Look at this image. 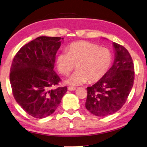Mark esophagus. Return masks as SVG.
Here are the masks:
<instances>
[{"label":"esophagus","instance_id":"34e87169","mask_svg":"<svg viewBox=\"0 0 147 147\" xmlns=\"http://www.w3.org/2000/svg\"><path fill=\"white\" fill-rule=\"evenodd\" d=\"M67 89H68V90H69V91H74V90H76V88L72 87V86H69L67 88Z\"/></svg>","mask_w":147,"mask_h":147}]
</instances>
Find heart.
<instances>
[{
    "instance_id": "obj_1",
    "label": "heart",
    "mask_w": 147,
    "mask_h": 147,
    "mask_svg": "<svg viewBox=\"0 0 147 147\" xmlns=\"http://www.w3.org/2000/svg\"><path fill=\"white\" fill-rule=\"evenodd\" d=\"M112 63V54L108 48L88 41L74 42L68 47L67 53L59 54L57 65L59 72L67 76L76 66L78 70L66 81L71 85L94 83L107 73Z\"/></svg>"
}]
</instances>
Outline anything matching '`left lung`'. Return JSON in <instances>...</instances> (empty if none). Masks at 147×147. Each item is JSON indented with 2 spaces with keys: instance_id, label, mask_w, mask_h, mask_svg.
<instances>
[{
  "instance_id": "1",
  "label": "left lung",
  "mask_w": 147,
  "mask_h": 147,
  "mask_svg": "<svg viewBox=\"0 0 147 147\" xmlns=\"http://www.w3.org/2000/svg\"><path fill=\"white\" fill-rule=\"evenodd\" d=\"M113 64L105 76L88 87L87 110L98 117H106L121 108L130 93L135 80L134 65L127 49L116 42Z\"/></svg>"
}]
</instances>
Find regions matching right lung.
I'll return each mask as SVG.
<instances>
[{"label":"right lung","mask_w":147,"mask_h":147,"mask_svg":"<svg viewBox=\"0 0 147 147\" xmlns=\"http://www.w3.org/2000/svg\"><path fill=\"white\" fill-rule=\"evenodd\" d=\"M60 37L40 36L22 46L12 61L10 82L13 96L27 114L43 118L53 114L66 86L51 89L60 78L54 71Z\"/></svg>","instance_id":"1"}]
</instances>
